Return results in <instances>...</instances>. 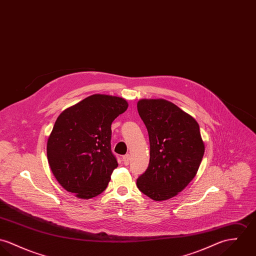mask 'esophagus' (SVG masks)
<instances>
[{"label": "esophagus", "instance_id": "34e87169", "mask_svg": "<svg viewBox=\"0 0 256 256\" xmlns=\"http://www.w3.org/2000/svg\"><path fill=\"white\" fill-rule=\"evenodd\" d=\"M130 154H126L124 156H122V161H124V164L126 166H128L130 164Z\"/></svg>", "mask_w": 256, "mask_h": 256}]
</instances>
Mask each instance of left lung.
Returning <instances> with one entry per match:
<instances>
[{
    "mask_svg": "<svg viewBox=\"0 0 256 256\" xmlns=\"http://www.w3.org/2000/svg\"><path fill=\"white\" fill-rule=\"evenodd\" d=\"M138 111L149 134L150 161L136 186L155 201L172 198L198 170L205 150L198 122L165 99H142Z\"/></svg>",
    "mask_w": 256,
    "mask_h": 256,
    "instance_id": "1",
    "label": "left lung"
}]
</instances>
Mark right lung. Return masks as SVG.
I'll return each instance as SVG.
<instances>
[{
  "label": "right lung",
  "instance_id": "1",
  "mask_svg": "<svg viewBox=\"0 0 256 256\" xmlns=\"http://www.w3.org/2000/svg\"><path fill=\"white\" fill-rule=\"evenodd\" d=\"M126 99L94 94L64 110L47 142V158L58 182L76 198L103 192L118 162L111 151V124L126 111Z\"/></svg>",
  "mask_w": 256,
  "mask_h": 256
}]
</instances>
